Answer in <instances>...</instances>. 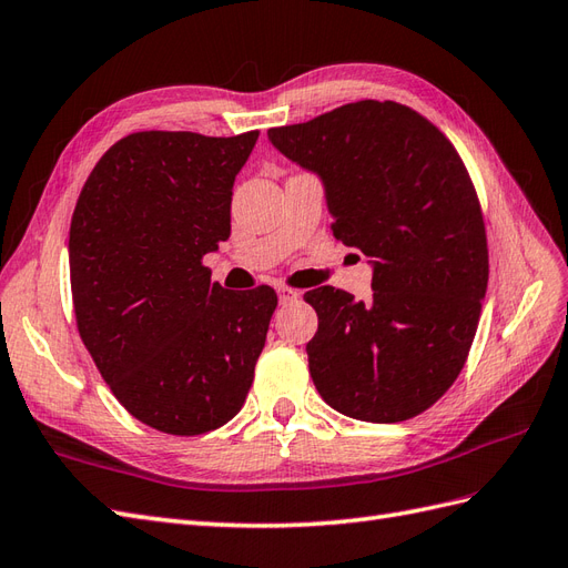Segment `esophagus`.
<instances>
[{"label":"esophagus","instance_id":"esophagus-1","mask_svg":"<svg viewBox=\"0 0 568 568\" xmlns=\"http://www.w3.org/2000/svg\"><path fill=\"white\" fill-rule=\"evenodd\" d=\"M297 297H300L297 290H293V287H285V285H281V287H278V300H281V304H290V302H295Z\"/></svg>","mask_w":568,"mask_h":568}]
</instances>
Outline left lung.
Listing matches in <instances>:
<instances>
[{
  "instance_id": "left-lung-1",
  "label": "left lung",
  "mask_w": 568,
  "mask_h": 568,
  "mask_svg": "<svg viewBox=\"0 0 568 568\" xmlns=\"http://www.w3.org/2000/svg\"><path fill=\"white\" fill-rule=\"evenodd\" d=\"M275 151L324 186L333 235L372 264V300L304 293L322 398L362 423H400L456 382L475 338L489 261L483 211L460 155L423 114L359 100L268 129Z\"/></svg>"
}]
</instances>
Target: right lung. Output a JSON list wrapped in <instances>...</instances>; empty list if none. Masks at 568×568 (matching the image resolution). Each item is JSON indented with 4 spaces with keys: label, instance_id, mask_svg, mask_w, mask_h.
<instances>
[{
    "label": "right lung",
    "instance_id": "right-lung-1",
    "mask_svg": "<svg viewBox=\"0 0 568 568\" xmlns=\"http://www.w3.org/2000/svg\"><path fill=\"white\" fill-rule=\"evenodd\" d=\"M258 132H139L98 160L69 230L83 345L124 408L158 432L223 427L244 405L278 297L225 290L203 256L230 237L232 184Z\"/></svg>",
    "mask_w": 568,
    "mask_h": 568
}]
</instances>
